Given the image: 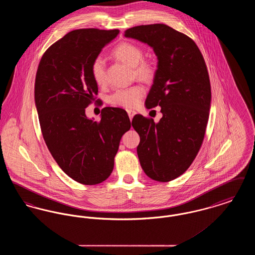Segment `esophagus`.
Wrapping results in <instances>:
<instances>
[{
    "instance_id": "esophagus-1",
    "label": "esophagus",
    "mask_w": 255,
    "mask_h": 255,
    "mask_svg": "<svg viewBox=\"0 0 255 255\" xmlns=\"http://www.w3.org/2000/svg\"><path fill=\"white\" fill-rule=\"evenodd\" d=\"M127 113H128V116H129L130 120H133V116L136 114V112L133 111V110H127Z\"/></svg>"
}]
</instances>
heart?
Segmentation results:
<instances>
[{
	"instance_id": "b5f03b06",
	"label": "heart",
	"mask_w": 255,
	"mask_h": 255,
	"mask_svg": "<svg viewBox=\"0 0 255 255\" xmlns=\"http://www.w3.org/2000/svg\"><path fill=\"white\" fill-rule=\"evenodd\" d=\"M113 55L123 63L133 68L134 75L143 81H149L154 77L155 68L153 63L143 59V50L133 43H122L113 51ZM91 72L94 80L98 85L106 81V64L102 57H97L92 63ZM145 94L142 86L134 85L129 88L118 89L109 97L111 104L124 108H134Z\"/></svg>"
}]
</instances>
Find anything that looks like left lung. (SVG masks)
<instances>
[{"label": "left lung", "mask_w": 255, "mask_h": 255, "mask_svg": "<svg viewBox=\"0 0 255 255\" xmlns=\"http://www.w3.org/2000/svg\"><path fill=\"white\" fill-rule=\"evenodd\" d=\"M124 36L153 48L158 69L146 98L148 109L160 106L158 123L140 115L132 126L140 137V165L154 181L170 182L193 162L205 137L211 89L206 62L194 41L163 24L128 28Z\"/></svg>", "instance_id": "1"}]
</instances>
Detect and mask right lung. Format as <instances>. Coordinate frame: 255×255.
<instances>
[{"instance_id":"add662e5","label":"right lung","mask_w":255,"mask_h":255,"mask_svg":"<svg viewBox=\"0 0 255 255\" xmlns=\"http://www.w3.org/2000/svg\"><path fill=\"white\" fill-rule=\"evenodd\" d=\"M119 33L73 30L45 51L37 69L34 99L43 137L61 169L82 184L109 178L122 136L131 128L121 108H103L99 122L85 114L98 92L92 63Z\"/></svg>"}]
</instances>
